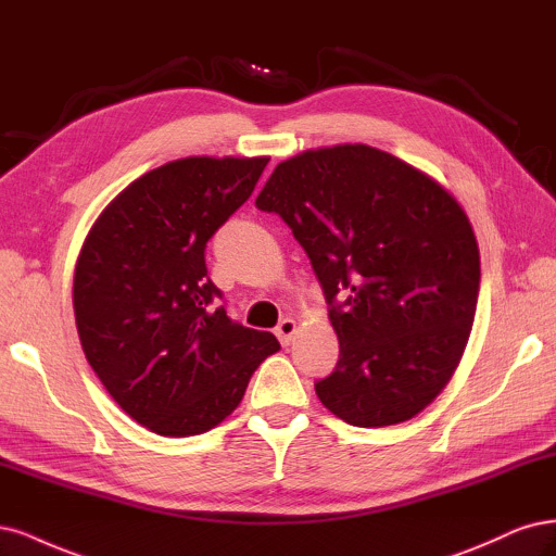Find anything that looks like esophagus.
<instances>
[{
  "label": "esophagus",
  "mask_w": 556,
  "mask_h": 556,
  "mask_svg": "<svg viewBox=\"0 0 556 556\" xmlns=\"http://www.w3.org/2000/svg\"><path fill=\"white\" fill-rule=\"evenodd\" d=\"M298 332V324L293 318H283L281 324L277 326V330H275V334H277V339L281 342V346H289L291 342H293V334Z\"/></svg>",
  "instance_id": "1"
}]
</instances>
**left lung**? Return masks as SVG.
I'll list each match as a JSON object with an SVG mask.
<instances>
[{"label": "left lung", "mask_w": 556, "mask_h": 556, "mask_svg": "<svg viewBox=\"0 0 556 556\" xmlns=\"http://www.w3.org/2000/svg\"><path fill=\"white\" fill-rule=\"evenodd\" d=\"M256 207L289 224L330 304L339 361L318 400L355 427L418 416L455 374L478 304V242L455 195L346 142L281 161Z\"/></svg>", "instance_id": "obj_1"}]
</instances>
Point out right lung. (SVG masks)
I'll return each instance as SVG.
<instances>
[{"instance_id": "add662e5", "label": "right lung", "mask_w": 556, "mask_h": 556, "mask_svg": "<svg viewBox=\"0 0 556 556\" xmlns=\"http://www.w3.org/2000/svg\"><path fill=\"white\" fill-rule=\"evenodd\" d=\"M267 156H187L140 175L83 242L74 312L87 363L150 432L217 427L279 351L273 332L232 324L207 277L205 244L252 195Z\"/></svg>"}]
</instances>
